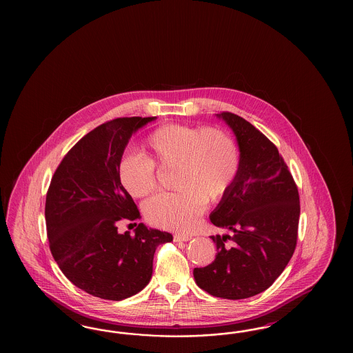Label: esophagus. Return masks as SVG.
Segmentation results:
<instances>
[{
  "instance_id": "obj_1",
  "label": "esophagus",
  "mask_w": 353,
  "mask_h": 353,
  "mask_svg": "<svg viewBox=\"0 0 353 353\" xmlns=\"http://www.w3.org/2000/svg\"><path fill=\"white\" fill-rule=\"evenodd\" d=\"M190 239H192V235L189 234L173 235V241H174V242H186V241H190Z\"/></svg>"
}]
</instances>
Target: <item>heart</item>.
I'll list each match as a JSON object with an SVG mask.
<instances>
[{"label": "heart", "instance_id": "1", "mask_svg": "<svg viewBox=\"0 0 353 353\" xmlns=\"http://www.w3.org/2000/svg\"><path fill=\"white\" fill-rule=\"evenodd\" d=\"M145 154L128 152L118 165L119 181L134 198L157 188V170L176 167V192L152 196L145 204L151 224L171 230H190L207 201L220 199L233 185L239 168L234 139L223 129L165 124L145 139Z\"/></svg>", "mask_w": 353, "mask_h": 353}]
</instances>
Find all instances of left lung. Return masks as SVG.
Here are the masks:
<instances>
[{
    "mask_svg": "<svg viewBox=\"0 0 353 353\" xmlns=\"http://www.w3.org/2000/svg\"><path fill=\"white\" fill-rule=\"evenodd\" d=\"M234 132L239 168L210 214L230 234L211 235L214 261L195 268L196 285L223 299H246L273 285L292 256L299 225V192L283 158L269 139L232 112L216 115Z\"/></svg>",
    "mask_w": 353,
    "mask_h": 353,
    "instance_id": "8db88e82",
    "label": "left lung"
}]
</instances>
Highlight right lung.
Returning <instances> with one entry per match:
<instances>
[{
    "instance_id": "add662e5",
    "label": "right lung",
    "mask_w": 353,
    "mask_h": 353,
    "mask_svg": "<svg viewBox=\"0 0 353 353\" xmlns=\"http://www.w3.org/2000/svg\"><path fill=\"white\" fill-rule=\"evenodd\" d=\"M155 119H114L89 132L65 154L46 194L54 260L76 288L101 299H127L145 289L157 247L173 239L142 223L134 235L118 232L119 221L139 219L119 181V161L132 134Z\"/></svg>"
}]
</instances>
